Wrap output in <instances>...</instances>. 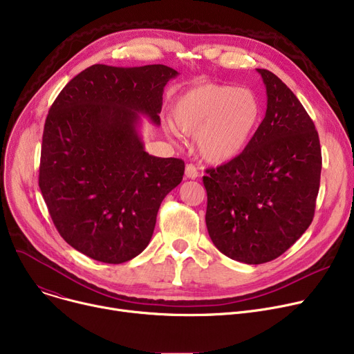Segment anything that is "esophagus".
<instances>
[{"label": "esophagus", "mask_w": 354, "mask_h": 354, "mask_svg": "<svg viewBox=\"0 0 354 354\" xmlns=\"http://www.w3.org/2000/svg\"><path fill=\"white\" fill-rule=\"evenodd\" d=\"M185 175H186V178H189V179H196L199 176L198 168L195 167L194 163H187L186 168H185Z\"/></svg>", "instance_id": "obj_1"}]
</instances>
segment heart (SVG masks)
Instances as JSON below:
<instances>
[{
    "label": "heart",
    "mask_w": 354,
    "mask_h": 354,
    "mask_svg": "<svg viewBox=\"0 0 354 354\" xmlns=\"http://www.w3.org/2000/svg\"><path fill=\"white\" fill-rule=\"evenodd\" d=\"M174 122L183 133H196L199 153L210 162H225L239 155L250 142L262 106L249 89L203 82L176 100ZM171 133L176 129L168 127Z\"/></svg>",
    "instance_id": "1"
}]
</instances>
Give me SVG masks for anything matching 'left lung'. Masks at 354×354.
Returning a JSON list of instances; mask_svg holds the SVG:
<instances>
[{
    "label": "left lung",
    "instance_id": "obj_1",
    "mask_svg": "<svg viewBox=\"0 0 354 354\" xmlns=\"http://www.w3.org/2000/svg\"><path fill=\"white\" fill-rule=\"evenodd\" d=\"M268 109L248 147L206 169V226L233 261L261 265L285 253L313 221L320 186L319 133L295 93L268 69Z\"/></svg>",
    "mask_w": 354,
    "mask_h": 354
}]
</instances>
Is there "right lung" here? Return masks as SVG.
Returning <instances> with one entry per match:
<instances>
[{"label": "right lung", "mask_w": 354, "mask_h": 354, "mask_svg": "<svg viewBox=\"0 0 354 354\" xmlns=\"http://www.w3.org/2000/svg\"><path fill=\"white\" fill-rule=\"evenodd\" d=\"M167 65L95 64L71 80L45 120L39 189L62 239L98 262L118 265L142 252L159 206L185 172L178 158L145 152L139 115L160 124Z\"/></svg>", "instance_id": "add662e5"}]
</instances>
